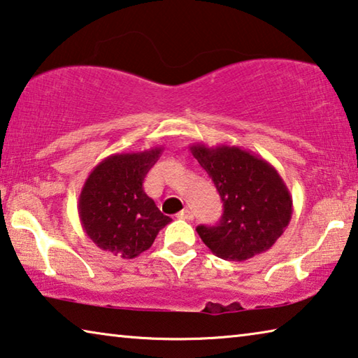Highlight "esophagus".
Returning a JSON list of instances; mask_svg holds the SVG:
<instances>
[{
	"mask_svg": "<svg viewBox=\"0 0 358 358\" xmlns=\"http://www.w3.org/2000/svg\"><path fill=\"white\" fill-rule=\"evenodd\" d=\"M177 217H180V220H185V221H192L194 220V215H192L191 210L185 208V210L180 211V213L177 215Z\"/></svg>",
	"mask_w": 358,
	"mask_h": 358,
	"instance_id": "esophagus-1",
	"label": "esophagus"
}]
</instances>
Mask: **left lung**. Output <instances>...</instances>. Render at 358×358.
Here are the masks:
<instances>
[{
  "instance_id": "8db88e82",
  "label": "left lung",
  "mask_w": 358,
  "mask_h": 358,
  "mask_svg": "<svg viewBox=\"0 0 358 358\" xmlns=\"http://www.w3.org/2000/svg\"><path fill=\"white\" fill-rule=\"evenodd\" d=\"M189 150L213 180L224 207L216 226L196 229L208 250L235 262L268 251L292 217V196L276 169L240 147L196 143Z\"/></svg>"
}]
</instances>
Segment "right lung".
Here are the masks:
<instances>
[{"label": "right lung", "instance_id": "obj_1", "mask_svg": "<svg viewBox=\"0 0 358 358\" xmlns=\"http://www.w3.org/2000/svg\"><path fill=\"white\" fill-rule=\"evenodd\" d=\"M162 153L153 147L102 159L85 180L78 216L85 234L102 251L134 259L153 245L172 220L143 191V180Z\"/></svg>", "mask_w": 358, "mask_h": 358}]
</instances>
